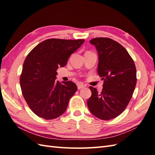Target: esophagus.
<instances>
[{"label":"esophagus","mask_w":155,"mask_h":155,"mask_svg":"<svg viewBox=\"0 0 155 155\" xmlns=\"http://www.w3.org/2000/svg\"><path fill=\"white\" fill-rule=\"evenodd\" d=\"M77 86H78V89H81V88H83L85 87V85H83V84H81V83H78Z\"/></svg>","instance_id":"1"}]
</instances>
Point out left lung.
I'll list each match as a JSON object with an SVG mask.
<instances>
[{
	"label": "left lung",
	"instance_id": "1",
	"mask_svg": "<svg viewBox=\"0 0 155 155\" xmlns=\"http://www.w3.org/2000/svg\"><path fill=\"white\" fill-rule=\"evenodd\" d=\"M90 43L97 51V73L104 82L100 93L89 87L92 95L87 105L97 118L109 120L121 114L128 105L137 84V69L128 51L118 42L96 37Z\"/></svg>",
	"mask_w": 155,
	"mask_h": 155
}]
</instances>
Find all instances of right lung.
I'll return each instance as SVG.
<instances>
[{"instance_id": "obj_1", "label": "right lung", "mask_w": 155, "mask_h": 155, "mask_svg": "<svg viewBox=\"0 0 155 155\" xmlns=\"http://www.w3.org/2000/svg\"><path fill=\"white\" fill-rule=\"evenodd\" d=\"M84 39H46L28 54L20 76L22 96L30 109L45 120H53L66 110L78 90L71 81H56V70L63 67Z\"/></svg>"}]
</instances>
